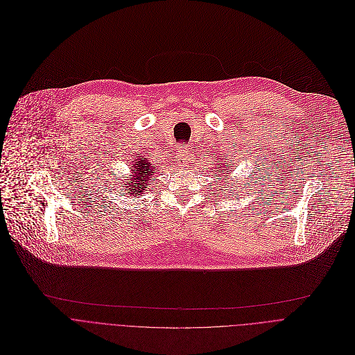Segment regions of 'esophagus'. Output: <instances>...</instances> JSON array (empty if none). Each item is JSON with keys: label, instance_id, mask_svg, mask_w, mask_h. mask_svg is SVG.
Returning a JSON list of instances; mask_svg holds the SVG:
<instances>
[{"label": "esophagus", "instance_id": "34e87169", "mask_svg": "<svg viewBox=\"0 0 355 355\" xmlns=\"http://www.w3.org/2000/svg\"><path fill=\"white\" fill-rule=\"evenodd\" d=\"M187 162H189V159H187V157H184V155H182L180 158H179V166L180 168H187Z\"/></svg>", "mask_w": 355, "mask_h": 355}]
</instances>
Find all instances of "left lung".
Instances as JSON below:
<instances>
[{
	"instance_id": "1",
	"label": "left lung",
	"mask_w": 355,
	"mask_h": 355,
	"mask_svg": "<svg viewBox=\"0 0 355 355\" xmlns=\"http://www.w3.org/2000/svg\"><path fill=\"white\" fill-rule=\"evenodd\" d=\"M225 168H228V165H225ZM227 171V169H225Z\"/></svg>"
}]
</instances>
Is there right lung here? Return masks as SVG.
<instances>
[{
    "label": "right lung",
    "instance_id": "1",
    "mask_svg": "<svg viewBox=\"0 0 355 355\" xmlns=\"http://www.w3.org/2000/svg\"><path fill=\"white\" fill-rule=\"evenodd\" d=\"M151 165L153 164L148 162V158H144V157L139 155L135 159L134 166H132L134 172L131 175V182H128L127 186H123L121 190H125L130 196H134V197L144 194L146 187L148 186V182L151 180L150 176L155 173ZM124 187H126L125 189H123ZM124 193H121V194H124Z\"/></svg>",
    "mask_w": 355,
    "mask_h": 355
}]
</instances>
